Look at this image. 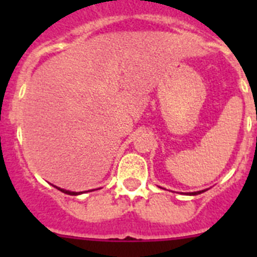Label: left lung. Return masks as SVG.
I'll return each instance as SVG.
<instances>
[{"label":"left lung","instance_id":"1","mask_svg":"<svg viewBox=\"0 0 257 257\" xmlns=\"http://www.w3.org/2000/svg\"><path fill=\"white\" fill-rule=\"evenodd\" d=\"M202 192H203V190H202ZM202 192H194V193H190V194H192V196H196V194H199V193Z\"/></svg>","mask_w":257,"mask_h":257}]
</instances>
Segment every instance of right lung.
<instances>
[{
  "label": "right lung",
  "mask_w": 257,
  "mask_h": 257,
  "mask_svg": "<svg viewBox=\"0 0 257 257\" xmlns=\"http://www.w3.org/2000/svg\"><path fill=\"white\" fill-rule=\"evenodd\" d=\"M58 188V187H56ZM59 190H60V192H63V193H65V194H70V196H77V194H81V192L79 193H77V192H69V190H64V189H60V188H58Z\"/></svg>",
  "instance_id": "1"
}]
</instances>
